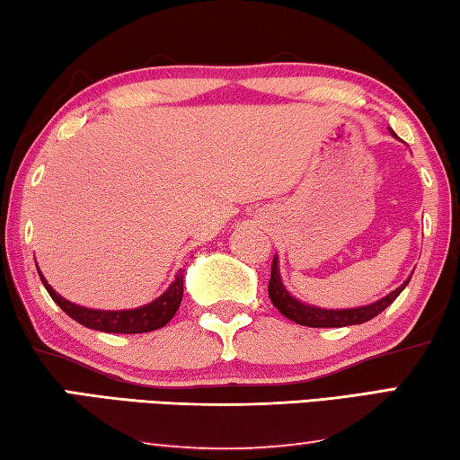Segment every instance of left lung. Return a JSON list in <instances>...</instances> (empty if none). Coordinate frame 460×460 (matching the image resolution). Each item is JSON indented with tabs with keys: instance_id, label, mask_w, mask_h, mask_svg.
Returning <instances> with one entry per match:
<instances>
[{
	"instance_id": "left-lung-1",
	"label": "left lung",
	"mask_w": 460,
	"mask_h": 460,
	"mask_svg": "<svg viewBox=\"0 0 460 460\" xmlns=\"http://www.w3.org/2000/svg\"><path fill=\"white\" fill-rule=\"evenodd\" d=\"M391 136H394V131L391 129ZM397 137V136H394ZM407 278L402 284L393 289L391 294L383 296V298L372 302V304H364V306H356V308H321L314 306V304L302 302L298 298H294L292 294L288 292L284 281H281L279 275V257L273 254V265H271V279H270V298L273 302V306L279 310L286 319L304 324V327H321V329H337V327H349V324H362L366 321L374 319V316L383 313L385 308L391 306V304L397 300V296L405 289L409 284Z\"/></svg>"
}]
</instances>
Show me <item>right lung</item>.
Listing matches in <instances>:
<instances>
[{
  "mask_svg": "<svg viewBox=\"0 0 460 460\" xmlns=\"http://www.w3.org/2000/svg\"><path fill=\"white\" fill-rule=\"evenodd\" d=\"M39 275H40L42 286L47 288L49 296H51L55 304H58L67 316H72L74 321H77L88 329L104 331V333H127V335L147 333V331H156L164 327L181 306L182 279H185V273H182V270H179V273L174 275L172 284L168 286L166 292L158 296L156 300L144 304V306L129 308V310H96V308L80 306V304L63 298V296H59L51 286L47 284V279L42 278L40 271Z\"/></svg>",
  "mask_w": 460,
  "mask_h": 460,
  "instance_id": "obj_1",
  "label": "right lung"
}]
</instances>
